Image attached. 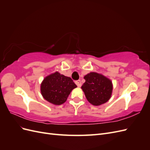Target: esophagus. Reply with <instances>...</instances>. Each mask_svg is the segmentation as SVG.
Wrapping results in <instances>:
<instances>
[{"mask_svg":"<svg viewBox=\"0 0 150 150\" xmlns=\"http://www.w3.org/2000/svg\"><path fill=\"white\" fill-rule=\"evenodd\" d=\"M75 83H76V84L78 86V88H80L81 86V81L80 80H78V81H76V82H75Z\"/></svg>","mask_w":150,"mask_h":150,"instance_id":"34e87169","label":"esophagus"}]
</instances>
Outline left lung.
<instances>
[{
  "label": "left lung",
  "mask_w": 150,
  "mask_h": 150,
  "mask_svg": "<svg viewBox=\"0 0 150 150\" xmlns=\"http://www.w3.org/2000/svg\"><path fill=\"white\" fill-rule=\"evenodd\" d=\"M81 86L87 100L94 106H100L110 100L113 86L111 79L98 72H91L84 76Z\"/></svg>",
  "instance_id": "left-lung-1"
}]
</instances>
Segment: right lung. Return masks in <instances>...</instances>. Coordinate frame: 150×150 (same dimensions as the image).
Instances as JSON below:
<instances>
[{
  "mask_svg": "<svg viewBox=\"0 0 150 150\" xmlns=\"http://www.w3.org/2000/svg\"><path fill=\"white\" fill-rule=\"evenodd\" d=\"M76 87L71 78L56 71L44 78L40 84V93L47 101L61 105L66 101L72 90Z\"/></svg>",
  "mask_w": 150,
  "mask_h": 150,
  "instance_id": "add662e5",
  "label": "right lung"
}]
</instances>
